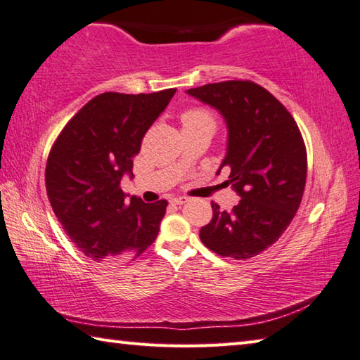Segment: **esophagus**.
<instances>
[{
    "instance_id": "obj_1",
    "label": "esophagus",
    "mask_w": 360,
    "mask_h": 360,
    "mask_svg": "<svg viewBox=\"0 0 360 360\" xmlns=\"http://www.w3.org/2000/svg\"><path fill=\"white\" fill-rule=\"evenodd\" d=\"M187 202H188L187 197H174V198H172V203L173 205H184Z\"/></svg>"
}]
</instances>
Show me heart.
I'll use <instances>...</instances> for the list:
<instances>
[{
    "label": "heart",
    "instance_id": "obj_1",
    "mask_svg": "<svg viewBox=\"0 0 360 360\" xmlns=\"http://www.w3.org/2000/svg\"><path fill=\"white\" fill-rule=\"evenodd\" d=\"M182 124L184 125H193V124H212L214 125V117L210 111L200 108L187 109V111L182 114Z\"/></svg>",
    "mask_w": 360,
    "mask_h": 360
}]
</instances>
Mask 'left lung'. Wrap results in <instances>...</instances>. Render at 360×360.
I'll return each instance as SVG.
<instances>
[{"instance_id": "left-lung-1", "label": "left lung", "mask_w": 360, "mask_h": 360, "mask_svg": "<svg viewBox=\"0 0 360 360\" xmlns=\"http://www.w3.org/2000/svg\"><path fill=\"white\" fill-rule=\"evenodd\" d=\"M216 108L229 129L221 168L240 195L230 212L211 202L212 219L200 230L203 245L222 257L246 260L275 245L300 206L307 148L290 112L251 81H225L187 90ZM217 172V173H219Z\"/></svg>"}]
</instances>
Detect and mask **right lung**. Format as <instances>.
<instances>
[{"label":"right lung","instance_id":"1","mask_svg":"<svg viewBox=\"0 0 360 360\" xmlns=\"http://www.w3.org/2000/svg\"><path fill=\"white\" fill-rule=\"evenodd\" d=\"M176 89L96 95L53 143L46 167L49 202L70 240L96 262L138 257L158 235L168 202L144 203L120 188L133 157Z\"/></svg>","mask_w":360,"mask_h":360}]
</instances>
